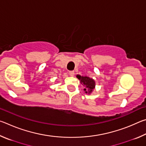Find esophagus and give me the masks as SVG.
Returning a JSON list of instances; mask_svg holds the SVG:
<instances>
[{
	"label": "esophagus",
	"mask_w": 146,
	"mask_h": 146,
	"mask_svg": "<svg viewBox=\"0 0 146 146\" xmlns=\"http://www.w3.org/2000/svg\"><path fill=\"white\" fill-rule=\"evenodd\" d=\"M69 75L71 76H73L74 75H75V72H74V71H70V72H69Z\"/></svg>",
	"instance_id": "esophagus-1"
}]
</instances>
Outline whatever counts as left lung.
<instances>
[{"mask_svg": "<svg viewBox=\"0 0 146 146\" xmlns=\"http://www.w3.org/2000/svg\"><path fill=\"white\" fill-rule=\"evenodd\" d=\"M76 77L80 80L81 84L85 88L84 90L86 91V93H91L92 92L95 86V81L93 79L88 77V76H81L78 75L76 76Z\"/></svg>", "mask_w": 146, "mask_h": 146, "instance_id": "obj_1", "label": "left lung"}]
</instances>
